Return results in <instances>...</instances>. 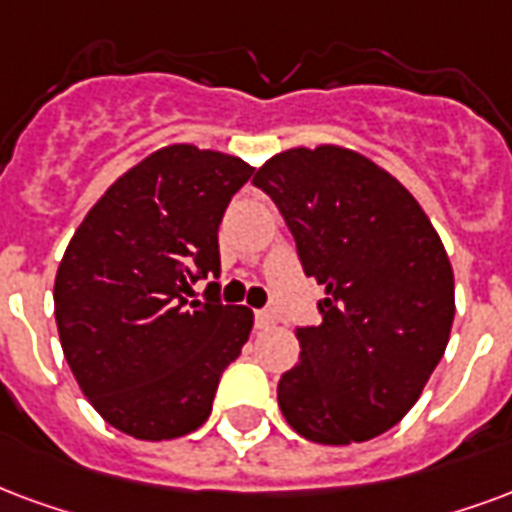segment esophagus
I'll return each mask as SVG.
<instances>
[{
	"label": "esophagus",
	"instance_id": "1",
	"mask_svg": "<svg viewBox=\"0 0 512 512\" xmlns=\"http://www.w3.org/2000/svg\"><path fill=\"white\" fill-rule=\"evenodd\" d=\"M255 323H257V328H271V325L276 323L274 312H268V309H260V312H255Z\"/></svg>",
	"mask_w": 512,
	"mask_h": 512
}]
</instances>
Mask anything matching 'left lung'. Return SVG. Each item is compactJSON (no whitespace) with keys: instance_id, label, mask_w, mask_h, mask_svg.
<instances>
[{"instance_id":"1","label":"left lung","mask_w":512,"mask_h":512,"mask_svg":"<svg viewBox=\"0 0 512 512\" xmlns=\"http://www.w3.org/2000/svg\"><path fill=\"white\" fill-rule=\"evenodd\" d=\"M252 184L325 287L323 323L295 331L301 358L279 380V410L320 445L377 437L412 410L445 355L456 314L448 252L418 200L358 151H282Z\"/></svg>"}]
</instances>
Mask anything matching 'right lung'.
Here are the masks:
<instances>
[{
  "instance_id": "obj_1",
  "label": "right lung",
  "mask_w": 512,
  "mask_h": 512,
  "mask_svg": "<svg viewBox=\"0 0 512 512\" xmlns=\"http://www.w3.org/2000/svg\"><path fill=\"white\" fill-rule=\"evenodd\" d=\"M252 173L238 157L173 143L113 181L70 238L54 282L59 342L113 429L160 442L211 415L255 314L187 295L219 274V222Z\"/></svg>"
}]
</instances>
